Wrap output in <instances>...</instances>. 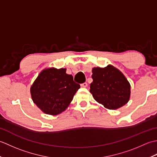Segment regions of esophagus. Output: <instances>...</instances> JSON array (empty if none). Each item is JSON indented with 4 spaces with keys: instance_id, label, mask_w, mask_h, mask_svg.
<instances>
[{
    "instance_id": "obj_1",
    "label": "esophagus",
    "mask_w": 157,
    "mask_h": 157,
    "mask_svg": "<svg viewBox=\"0 0 157 157\" xmlns=\"http://www.w3.org/2000/svg\"><path fill=\"white\" fill-rule=\"evenodd\" d=\"M87 86H88V84L86 82L83 83V84H81V87H83V88H86Z\"/></svg>"
}]
</instances>
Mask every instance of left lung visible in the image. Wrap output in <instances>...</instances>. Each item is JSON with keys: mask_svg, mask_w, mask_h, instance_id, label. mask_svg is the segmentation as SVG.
I'll use <instances>...</instances> for the list:
<instances>
[{"mask_svg": "<svg viewBox=\"0 0 157 157\" xmlns=\"http://www.w3.org/2000/svg\"><path fill=\"white\" fill-rule=\"evenodd\" d=\"M90 92L96 101L108 109L115 110L128 103L130 98L129 82L125 75L111 65L94 67Z\"/></svg>", "mask_w": 157, "mask_h": 157, "instance_id": "left-lung-1", "label": "left lung"}]
</instances>
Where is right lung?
I'll return each instance as SVG.
<instances>
[{
	"mask_svg": "<svg viewBox=\"0 0 157 157\" xmlns=\"http://www.w3.org/2000/svg\"><path fill=\"white\" fill-rule=\"evenodd\" d=\"M80 85L73 81L66 69L47 68L40 73L30 88L32 101L46 114L56 115L72 101Z\"/></svg>",
	"mask_w": 157,
	"mask_h": 157,
	"instance_id": "right-lung-1",
	"label": "right lung"
}]
</instances>
